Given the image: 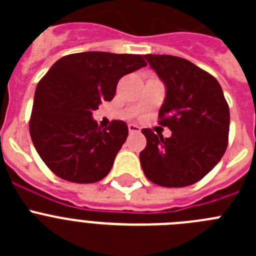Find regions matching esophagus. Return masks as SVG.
I'll use <instances>...</instances> for the list:
<instances>
[{"label":"esophagus","mask_w":256,"mask_h":256,"mask_svg":"<svg viewBox=\"0 0 256 256\" xmlns=\"http://www.w3.org/2000/svg\"><path fill=\"white\" fill-rule=\"evenodd\" d=\"M128 130H130V133H138L140 130V126H136V124H128Z\"/></svg>","instance_id":"esophagus-1"}]
</instances>
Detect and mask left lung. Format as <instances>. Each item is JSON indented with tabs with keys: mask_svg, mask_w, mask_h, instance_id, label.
Segmentation results:
<instances>
[{
	"mask_svg": "<svg viewBox=\"0 0 256 256\" xmlns=\"http://www.w3.org/2000/svg\"><path fill=\"white\" fill-rule=\"evenodd\" d=\"M166 87L159 124L169 138L144 128L148 144L140 152L144 176L162 187H186L206 176L224 155L230 108L212 74L186 58L144 55Z\"/></svg>",
	"mask_w": 256,
	"mask_h": 256,
	"instance_id": "8db88e82",
	"label": "left lung"
}]
</instances>
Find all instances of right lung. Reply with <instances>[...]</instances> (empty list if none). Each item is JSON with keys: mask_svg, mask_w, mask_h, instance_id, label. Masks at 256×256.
Instances as JSON below:
<instances>
[{"mask_svg": "<svg viewBox=\"0 0 256 256\" xmlns=\"http://www.w3.org/2000/svg\"><path fill=\"white\" fill-rule=\"evenodd\" d=\"M144 56L79 52L61 58L40 79L29 132L52 173L74 183L105 178L128 137V126L112 120L101 130L92 112L112 101L119 79L146 66Z\"/></svg>", "mask_w": 256, "mask_h": 256, "instance_id": "obj_1", "label": "right lung"}]
</instances>
